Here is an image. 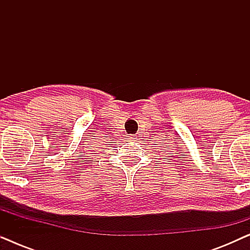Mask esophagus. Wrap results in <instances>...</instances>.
<instances>
[{"label": "esophagus", "instance_id": "34e87169", "mask_svg": "<svg viewBox=\"0 0 250 250\" xmlns=\"http://www.w3.org/2000/svg\"><path fill=\"white\" fill-rule=\"evenodd\" d=\"M128 138H134V136H128Z\"/></svg>", "mask_w": 250, "mask_h": 250}]
</instances>
